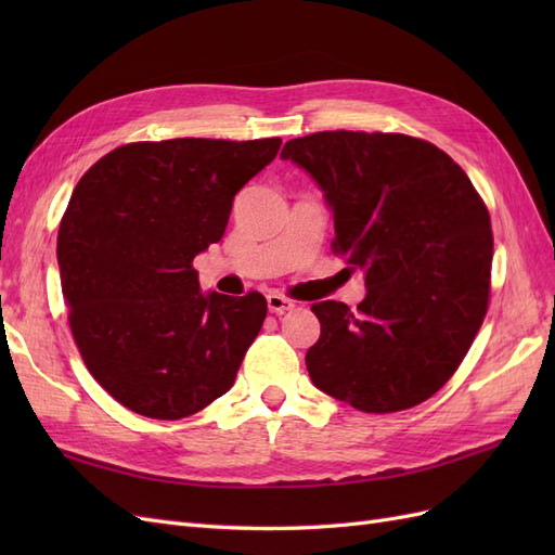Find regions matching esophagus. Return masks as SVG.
Listing matches in <instances>:
<instances>
[{
    "mask_svg": "<svg viewBox=\"0 0 555 555\" xmlns=\"http://www.w3.org/2000/svg\"><path fill=\"white\" fill-rule=\"evenodd\" d=\"M266 300H268V310H271L273 314H284V312H289L294 308V300L284 298L282 294H275V292L268 294Z\"/></svg>",
    "mask_w": 555,
    "mask_h": 555,
    "instance_id": "34e87169",
    "label": "esophagus"
}]
</instances>
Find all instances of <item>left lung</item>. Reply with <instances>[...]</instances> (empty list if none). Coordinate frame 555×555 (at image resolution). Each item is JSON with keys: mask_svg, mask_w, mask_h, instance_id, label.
<instances>
[{"mask_svg": "<svg viewBox=\"0 0 555 555\" xmlns=\"http://www.w3.org/2000/svg\"><path fill=\"white\" fill-rule=\"evenodd\" d=\"M324 192L335 255L365 273L349 310L314 304L312 384L361 412H400L456 373L489 310L493 233L481 196L440 147L405 133L319 131L282 147Z\"/></svg>", "mask_w": 555, "mask_h": 555, "instance_id": "8db88e82", "label": "left lung"}]
</instances>
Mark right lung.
Listing matches in <instances>:
<instances>
[{"instance_id": "right-lung-1", "label": "right lung", "mask_w": 555, "mask_h": 555, "mask_svg": "<svg viewBox=\"0 0 555 555\" xmlns=\"http://www.w3.org/2000/svg\"><path fill=\"white\" fill-rule=\"evenodd\" d=\"M280 145L129 143L78 180L57 233L64 304L88 371L131 412L176 422L233 386L266 298L201 294L192 261Z\"/></svg>"}]
</instances>
